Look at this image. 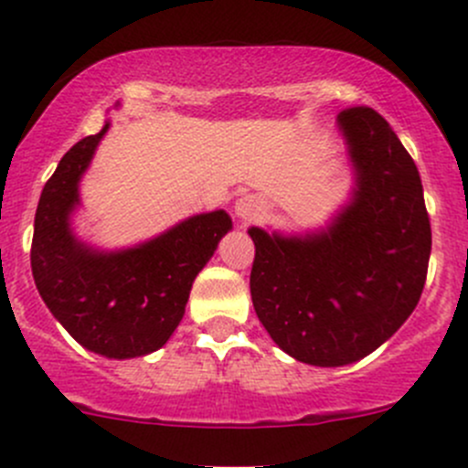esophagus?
<instances>
[{
    "label": "esophagus",
    "instance_id": "obj_1",
    "mask_svg": "<svg viewBox=\"0 0 468 468\" xmlns=\"http://www.w3.org/2000/svg\"><path fill=\"white\" fill-rule=\"evenodd\" d=\"M263 211H266V202H263V197L259 196H245L240 197V200H236L234 205V214L239 216L240 220H245V223L257 220Z\"/></svg>",
    "mask_w": 468,
    "mask_h": 468
}]
</instances>
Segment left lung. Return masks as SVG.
Listing matches in <instances>:
<instances>
[{
  "instance_id": "left-lung-1",
  "label": "left lung",
  "mask_w": 468,
  "mask_h": 468,
  "mask_svg": "<svg viewBox=\"0 0 468 468\" xmlns=\"http://www.w3.org/2000/svg\"><path fill=\"white\" fill-rule=\"evenodd\" d=\"M355 186L325 228H250V293L271 339L312 367H346L391 339L419 304L432 232L419 170L368 106L336 118Z\"/></svg>"
}]
</instances>
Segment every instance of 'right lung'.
Here are the masks:
<instances>
[{
	"label": "right lung",
	"mask_w": 468,
	"mask_h": 468,
	"mask_svg": "<svg viewBox=\"0 0 468 468\" xmlns=\"http://www.w3.org/2000/svg\"><path fill=\"white\" fill-rule=\"evenodd\" d=\"M120 106V104H115ZM111 122L72 145L40 193L31 243L36 289L72 339L109 359H132L165 346L186 312L197 272L232 229L228 211L197 214L150 240L100 250L81 240L72 216L79 182Z\"/></svg>",
	"instance_id": "add662e5"
}]
</instances>
